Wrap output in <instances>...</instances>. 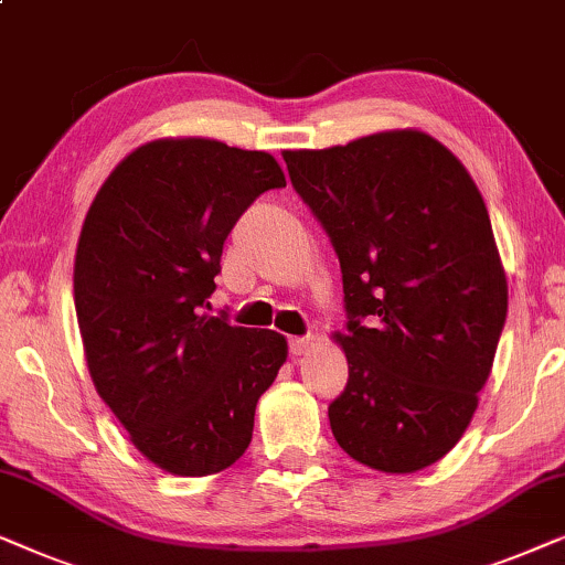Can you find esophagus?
<instances>
[{
	"label": "esophagus",
	"mask_w": 565,
	"mask_h": 565,
	"mask_svg": "<svg viewBox=\"0 0 565 565\" xmlns=\"http://www.w3.org/2000/svg\"><path fill=\"white\" fill-rule=\"evenodd\" d=\"M309 348H312V343H309V338H291L289 340V353L297 359V355H305Z\"/></svg>",
	"instance_id": "obj_1"
}]
</instances>
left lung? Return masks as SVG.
<instances>
[{
    "mask_svg": "<svg viewBox=\"0 0 565 565\" xmlns=\"http://www.w3.org/2000/svg\"><path fill=\"white\" fill-rule=\"evenodd\" d=\"M284 161L343 274L348 384L328 407L332 435L376 471L433 466L471 423L507 320L487 204L419 130L284 150Z\"/></svg>",
    "mask_w": 565,
    "mask_h": 565,
    "instance_id": "left-lung-1",
    "label": "left lung"
}]
</instances>
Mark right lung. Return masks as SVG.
Returning <instances> with one entry per match:
<instances>
[{"mask_svg":"<svg viewBox=\"0 0 565 565\" xmlns=\"http://www.w3.org/2000/svg\"><path fill=\"white\" fill-rule=\"evenodd\" d=\"M281 186L264 150L153 140L109 173L86 214L74 266L86 365L135 448L163 471L233 466L286 361L279 332L206 315L230 230Z\"/></svg>","mask_w":565,"mask_h":565,"instance_id":"add662e5","label":"right lung"}]
</instances>
